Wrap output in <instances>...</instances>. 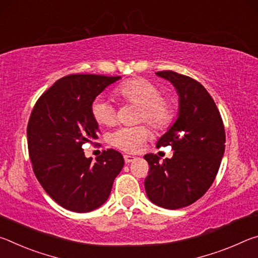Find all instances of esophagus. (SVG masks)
Returning <instances> with one entry per match:
<instances>
[{
  "mask_svg": "<svg viewBox=\"0 0 258 258\" xmlns=\"http://www.w3.org/2000/svg\"><path fill=\"white\" fill-rule=\"evenodd\" d=\"M124 159H125V163H126V164H130V163H132V161L137 160L138 158H137V157H134V156L125 155V156H124Z\"/></svg>",
  "mask_w": 258,
  "mask_h": 258,
  "instance_id": "1",
  "label": "esophagus"
}]
</instances>
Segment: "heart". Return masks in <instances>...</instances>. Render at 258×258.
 Listing matches in <instances>:
<instances>
[{
  "instance_id": "b5f03b06",
  "label": "heart",
  "mask_w": 258,
  "mask_h": 258,
  "mask_svg": "<svg viewBox=\"0 0 258 258\" xmlns=\"http://www.w3.org/2000/svg\"><path fill=\"white\" fill-rule=\"evenodd\" d=\"M115 94L124 103L140 107L139 121H147L158 131L167 128L172 124L175 106L171 99L163 97V91L154 82L141 77L132 78L117 86ZM91 111L98 124L103 126L116 124L117 109L111 100L103 97L95 98L91 104ZM149 137L150 131L147 126L121 127L109 137V142L119 150L137 152Z\"/></svg>"
}]
</instances>
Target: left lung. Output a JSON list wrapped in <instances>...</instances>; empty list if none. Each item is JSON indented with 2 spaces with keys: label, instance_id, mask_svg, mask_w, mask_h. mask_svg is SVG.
I'll return each instance as SVG.
<instances>
[{
  "label": "left lung",
  "instance_id": "8db88e82",
  "mask_svg": "<svg viewBox=\"0 0 258 258\" xmlns=\"http://www.w3.org/2000/svg\"><path fill=\"white\" fill-rule=\"evenodd\" d=\"M172 83L178 94V113L157 147L171 146V159L160 161L148 154L149 175L145 187L157 206L178 209L197 202L211 187L225 149V131L221 113L207 90L189 76L172 71L157 72Z\"/></svg>",
  "mask_w": 258,
  "mask_h": 258
}]
</instances>
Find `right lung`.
<instances>
[{
    "label": "right lung",
    "mask_w": 258,
    "mask_h": 258,
    "mask_svg": "<svg viewBox=\"0 0 258 258\" xmlns=\"http://www.w3.org/2000/svg\"><path fill=\"white\" fill-rule=\"evenodd\" d=\"M120 76L75 74L56 81L35 103L27 125L29 158L43 189L61 207L94 211L107 202L124 166L120 152L108 149L92 163L83 145L97 139L91 104Z\"/></svg>",
    "instance_id": "1"
}]
</instances>
